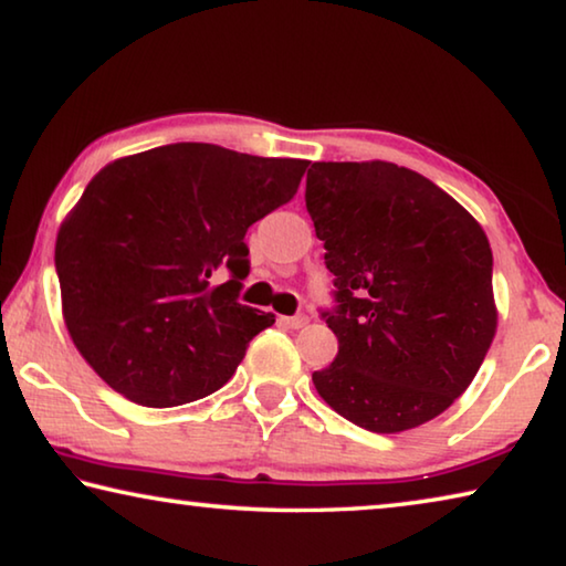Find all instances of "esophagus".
<instances>
[{
  "instance_id": "esophagus-1",
  "label": "esophagus",
  "mask_w": 566,
  "mask_h": 566,
  "mask_svg": "<svg viewBox=\"0 0 566 566\" xmlns=\"http://www.w3.org/2000/svg\"><path fill=\"white\" fill-rule=\"evenodd\" d=\"M282 324H286L290 329H302L310 324V317H304V314H294V317H282Z\"/></svg>"
}]
</instances>
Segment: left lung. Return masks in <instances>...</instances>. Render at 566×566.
I'll list each match as a JSON object with an SVG mask.
<instances>
[{
	"mask_svg": "<svg viewBox=\"0 0 566 566\" xmlns=\"http://www.w3.org/2000/svg\"><path fill=\"white\" fill-rule=\"evenodd\" d=\"M306 212L324 242L339 352L319 397L361 429L397 434L472 385L496 334L492 247L434 181L391 161H314Z\"/></svg>",
	"mask_w": 566,
	"mask_h": 566,
	"instance_id": "1",
	"label": "left lung"
}]
</instances>
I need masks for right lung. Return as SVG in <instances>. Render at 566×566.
I'll list each match as a JSON object with an SVG mask.
<instances>
[{
	"mask_svg": "<svg viewBox=\"0 0 566 566\" xmlns=\"http://www.w3.org/2000/svg\"><path fill=\"white\" fill-rule=\"evenodd\" d=\"M310 161L167 145L109 161L56 234L62 317L107 385L142 407L224 387L274 314L239 304L247 229L290 202ZM229 269L233 280L216 284Z\"/></svg>",
	"mask_w": 566,
	"mask_h": 566,
	"instance_id": "right-lung-1",
	"label": "right lung"
}]
</instances>
